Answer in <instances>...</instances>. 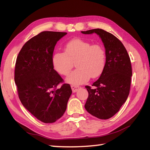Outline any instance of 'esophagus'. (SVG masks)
<instances>
[{
  "label": "esophagus",
  "instance_id": "34e87169",
  "mask_svg": "<svg viewBox=\"0 0 150 150\" xmlns=\"http://www.w3.org/2000/svg\"><path fill=\"white\" fill-rule=\"evenodd\" d=\"M71 89H72L73 92L75 93V92H77V91L79 89V86L71 85Z\"/></svg>",
  "mask_w": 150,
  "mask_h": 150
}]
</instances>
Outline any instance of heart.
Instances as JSON below:
<instances>
[{
    "mask_svg": "<svg viewBox=\"0 0 150 150\" xmlns=\"http://www.w3.org/2000/svg\"><path fill=\"white\" fill-rule=\"evenodd\" d=\"M105 47L99 44L82 39H73L65 45V53L57 52L53 55L54 69L62 75H67L76 63L77 69L67 77L68 83L79 85L96 78L102 73L106 64Z\"/></svg>",
    "mask_w": 150,
    "mask_h": 150,
    "instance_id": "1",
    "label": "heart"
}]
</instances>
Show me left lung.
<instances>
[{"instance_id": "left-lung-1", "label": "left lung", "mask_w": 150, "mask_h": 150, "mask_svg": "<svg viewBox=\"0 0 150 150\" xmlns=\"http://www.w3.org/2000/svg\"><path fill=\"white\" fill-rule=\"evenodd\" d=\"M81 32L96 33L105 47L106 64L99 79L92 87L85 86L88 96L85 108L91 115L106 120L118 112L128 96L132 75L130 58L122 43L110 33L100 28Z\"/></svg>"}]
</instances>
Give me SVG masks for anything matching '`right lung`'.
<instances>
[{"label":"right lung","instance_id":"obj_1","mask_svg":"<svg viewBox=\"0 0 150 150\" xmlns=\"http://www.w3.org/2000/svg\"><path fill=\"white\" fill-rule=\"evenodd\" d=\"M66 34L40 32L25 43L16 58L14 81L18 97L24 107L44 123L55 122L62 117L72 93L70 85L63 83L52 62L55 44Z\"/></svg>","mask_w":150,"mask_h":150}]
</instances>
